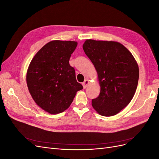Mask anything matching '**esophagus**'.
Here are the masks:
<instances>
[{
    "mask_svg": "<svg viewBox=\"0 0 159 159\" xmlns=\"http://www.w3.org/2000/svg\"><path fill=\"white\" fill-rule=\"evenodd\" d=\"M88 84H89V81H88V80H85L84 81V82L82 83V85H83V87H84V89H85L86 88H87V86H88Z\"/></svg>",
    "mask_w": 159,
    "mask_h": 159,
    "instance_id": "esophagus-1",
    "label": "esophagus"
}]
</instances>
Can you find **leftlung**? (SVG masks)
Listing matches in <instances>:
<instances>
[{
  "instance_id": "8db88e82",
  "label": "left lung",
  "mask_w": 159,
  "mask_h": 159,
  "mask_svg": "<svg viewBox=\"0 0 159 159\" xmlns=\"http://www.w3.org/2000/svg\"><path fill=\"white\" fill-rule=\"evenodd\" d=\"M83 49L98 72L101 88L99 96L91 102L93 107L103 116L117 114L130 103L137 88L135 59L117 42L87 40Z\"/></svg>"
}]
</instances>
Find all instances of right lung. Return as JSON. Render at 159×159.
<instances>
[{
	"label": "right lung",
	"instance_id": "obj_1",
	"mask_svg": "<svg viewBox=\"0 0 159 159\" xmlns=\"http://www.w3.org/2000/svg\"><path fill=\"white\" fill-rule=\"evenodd\" d=\"M77 45L75 41H51L36 53L28 67V90L36 103L48 113L64 111L77 91L83 89L69 63Z\"/></svg>",
	"mask_w": 159,
	"mask_h": 159
}]
</instances>
